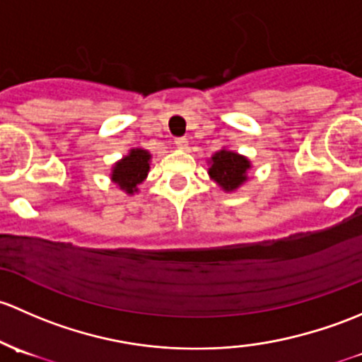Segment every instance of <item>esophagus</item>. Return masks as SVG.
<instances>
[{"label":"esophagus","instance_id":"1","mask_svg":"<svg viewBox=\"0 0 362 362\" xmlns=\"http://www.w3.org/2000/svg\"><path fill=\"white\" fill-rule=\"evenodd\" d=\"M174 144H176L177 150H186V148H188V141H186V137H177V139L174 141Z\"/></svg>","mask_w":362,"mask_h":362}]
</instances>
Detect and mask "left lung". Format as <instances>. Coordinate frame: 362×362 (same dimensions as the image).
<instances>
[{
	"mask_svg": "<svg viewBox=\"0 0 362 362\" xmlns=\"http://www.w3.org/2000/svg\"><path fill=\"white\" fill-rule=\"evenodd\" d=\"M207 163L209 177L226 193L237 192L249 180L247 173L252 167L247 156L226 150V148L216 151Z\"/></svg>",
	"mask_w": 362,
	"mask_h": 362,
	"instance_id": "left-lung-1",
	"label": "left lung"
}]
</instances>
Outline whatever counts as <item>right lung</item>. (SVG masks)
Wrapping results in <instances>:
<instances>
[{
  "label": "right lung",
  "instance_id": "obj_1",
  "mask_svg": "<svg viewBox=\"0 0 362 362\" xmlns=\"http://www.w3.org/2000/svg\"><path fill=\"white\" fill-rule=\"evenodd\" d=\"M151 153L143 148H132L129 153L122 156L111 167V181L125 192L127 195H134L139 192V185L148 177L150 173Z\"/></svg>",
  "mask_w": 362,
  "mask_h": 362
}]
</instances>
